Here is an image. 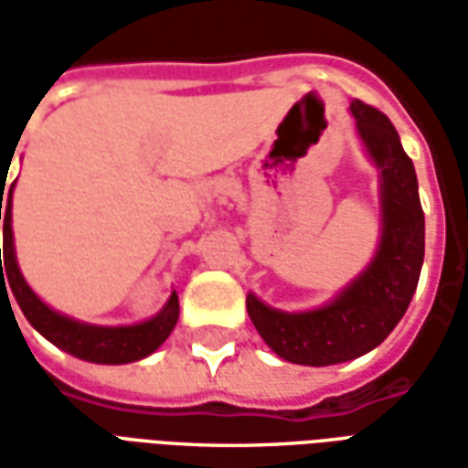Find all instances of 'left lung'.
<instances>
[{
  "mask_svg": "<svg viewBox=\"0 0 468 468\" xmlns=\"http://www.w3.org/2000/svg\"><path fill=\"white\" fill-rule=\"evenodd\" d=\"M356 133L378 167L381 243L373 261L331 303L285 314L248 293L255 331L281 358L301 366H334L386 341L401 321L423 265V210L419 180L391 120L361 100L351 102Z\"/></svg>",
  "mask_w": 468,
  "mask_h": 468,
  "instance_id": "left-lung-1",
  "label": "left lung"
}]
</instances>
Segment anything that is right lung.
<instances>
[{"label": "right lung", "instance_id": "right-lung-1", "mask_svg": "<svg viewBox=\"0 0 468 468\" xmlns=\"http://www.w3.org/2000/svg\"><path fill=\"white\" fill-rule=\"evenodd\" d=\"M9 173V170H5ZM2 185H6V175H0ZM16 183V180H15ZM12 183V187H15ZM12 187L2 190L0 195V220H5V243L0 248V275H2V293L9 291L15 293L16 303L22 308V314L29 324L35 325L39 334L45 335L49 344L57 348L72 353L77 358L90 363H133L140 361L144 356H150L165 344V338L173 334L177 315H180V303L177 293L167 298L163 311L153 315L150 321L134 325H92L75 321L69 315H62L52 311L39 295L27 285L25 275L16 265L15 255V233H12ZM5 258V268H1V258ZM7 271V283H4V271ZM9 298V295H6ZM12 308V305H9Z\"/></svg>", "mask_w": 468, "mask_h": 468}]
</instances>
